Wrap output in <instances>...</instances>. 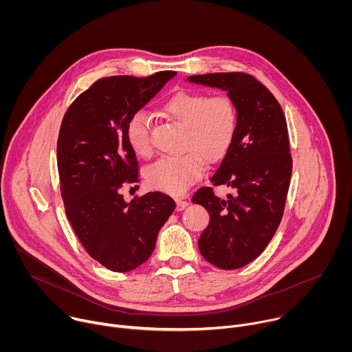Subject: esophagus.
Masks as SVG:
<instances>
[{
  "instance_id": "1",
  "label": "esophagus",
  "mask_w": 352,
  "mask_h": 352,
  "mask_svg": "<svg viewBox=\"0 0 352 352\" xmlns=\"http://www.w3.org/2000/svg\"><path fill=\"white\" fill-rule=\"evenodd\" d=\"M186 206H188V202H186V200H181V199H177V212H181V210H184Z\"/></svg>"
}]
</instances>
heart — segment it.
Masks as SVG:
<instances>
[{"label": "heart", "mask_w": 352, "mask_h": 352, "mask_svg": "<svg viewBox=\"0 0 352 352\" xmlns=\"http://www.w3.org/2000/svg\"><path fill=\"white\" fill-rule=\"evenodd\" d=\"M163 113L184 128L179 156L162 157L144 168L148 188L181 195L204 174L205 162L217 163L228 153L238 129V107L228 96L181 90L163 104ZM126 142L138 157L152 155L148 120L135 113L125 126Z\"/></svg>", "instance_id": "b5f03b06"}]
</instances>
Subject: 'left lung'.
I'll use <instances>...</instances> for the list:
<instances>
[{
	"label": "left lung",
	"mask_w": 352,
	"mask_h": 352,
	"mask_svg": "<svg viewBox=\"0 0 352 352\" xmlns=\"http://www.w3.org/2000/svg\"><path fill=\"white\" fill-rule=\"evenodd\" d=\"M188 80L227 90L238 107L235 139L210 178L235 193L220 199L204 186L192 202L210 213L199 238L200 254L219 269H239L263 252L284 214L292 173L285 116L273 93L249 74H205Z\"/></svg>",
	"instance_id": "1"
}]
</instances>
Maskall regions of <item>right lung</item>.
<instances>
[{
    "instance_id": "add662e5",
    "label": "right lung",
    "mask_w": 352,
    "mask_h": 352,
    "mask_svg": "<svg viewBox=\"0 0 352 352\" xmlns=\"http://www.w3.org/2000/svg\"><path fill=\"white\" fill-rule=\"evenodd\" d=\"M177 75L107 76L68 107L57 142V166L67 217L90 258L124 273L153 254L160 228L175 209L162 192L135 196L121 188L139 182V163L125 136L131 116Z\"/></svg>"
}]
</instances>
